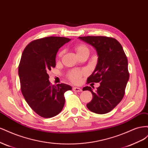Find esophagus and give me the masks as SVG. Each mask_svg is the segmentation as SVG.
<instances>
[{
  "label": "esophagus",
  "instance_id": "esophagus-1",
  "mask_svg": "<svg viewBox=\"0 0 148 148\" xmlns=\"http://www.w3.org/2000/svg\"><path fill=\"white\" fill-rule=\"evenodd\" d=\"M72 89H73V91L75 92H81L82 91V89L81 88H79L77 87H73Z\"/></svg>",
  "mask_w": 148,
  "mask_h": 148
}]
</instances>
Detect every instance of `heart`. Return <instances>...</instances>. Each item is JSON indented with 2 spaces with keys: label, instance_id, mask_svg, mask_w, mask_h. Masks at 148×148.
<instances>
[{
  "label": "heart",
  "instance_id": "heart-1",
  "mask_svg": "<svg viewBox=\"0 0 148 148\" xmlns=\"http://www.w3.org/2000/svg\"><path fill=\"white\" fill-rule=\"evenodd\" d=\"M75 49L76 52H77L78 56L82 55L83 53L86 52H89L88 47L83 44H80L78 45H77L75 47ZM64 51L62 50L59 52V54H58V58L62 57L63 55ZM86 72L85 71H82L79 70H73L70 71L67 75V77L69 79L70 82L73 83H79L81 81L82 78L84 75H85Z\"/></svg>",
  "mask_w": 148,
  "mask_h": 148
}]
</instances>
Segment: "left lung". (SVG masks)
<instances>
[{
    "mask_svg": "<svg viewBox=\"0 0 148 148\" xmlns=\"http://www.w3.org/2000/svg\"><path fill=\"white\" fill-rule=\"evenodd\" d=\"M79 38L95 47L98 56L96 69L86 83H100V86L95 92L90 86L83 88V91H91L92 95V100L86 106L97 114L108 113L124 96L129 79L127 57L122 45L115 38L101 36Z\"/></svg>",
    "mask_w": 148,
    "mask_h": 148,
    "instance_id": "1",
    "label": "left lung"
}]
</instances>
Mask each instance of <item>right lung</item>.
<instances>
[{"label": "right lung", "mask_w": 148, "mask_h": 148, "mask_svg": "<svg viewBox=\"0 0 148 148\" xmlns=\"http://www.w3.org/2000/svg\"><path fill=\"white\" fill-rule=\"evenodd\" d=\"M70 41L64 37L49 36L34 40L25 48L18 66L21 91L36 113L43 118L59 114L65 104L64 93L71 87L64 83L52 85L47 72L56 66L59 49Z\"/></svg>", "instance_id": "right-lung-1"}]
</instances>
